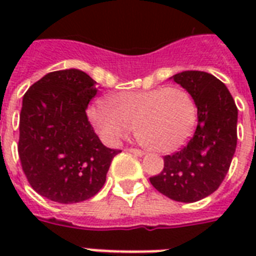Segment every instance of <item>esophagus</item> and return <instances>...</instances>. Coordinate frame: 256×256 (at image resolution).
Wrapping results in <instances>:
<instances>
[{"mask_svg": "<svg viewBox=\"0 0 256 256\" xmlns=\"http://www.w3.org/2000/svg\"><path fill=\"white\" fill-rule=\"evenodd\" d=\"M126 150H128V152H132V154H136V156H144V152H142V150H140V148H126Z\"/></svg>", "mask_w": 256, "mask_h": 256, "instance_id": "34e87169", "label": "esophagus"}]
</instances>
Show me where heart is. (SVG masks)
<instances>
[{"mask_svg": "<svg viewBox=\"0 0 256 256\" xmlns=\"http://www.w3.org/2000/svg\"><path fill=\"white\" fill-rule=\"evenodd\" d=\"M88 118L104 140L116 142L136 124V134L152 150L174 152L194 132L198 108L182 88H160L124 92L110 100V108L92 106Z\"/></svg>", "mask_w": 256, "mask_h": 256, "instance_id": "obj_1", "label": "heart"}]
</instances>
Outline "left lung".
Instances as JSON below:
<instances>
[{
	"instance_id": "8db88e82",
	"label": "left lung",
	"mask_w": 256,
	"mask_h": 256,
	"mask_svg": "<svg viewBox=\"0 0 256 256\" xmlns=\"http://www.w3.org/2000/svg\"><path fill=\"white\" fill-rule=\"evenodd\" d=\"M172 80L194 98L198 122L186 146L164 156V170L150 183L172 200L192 203L218 190L230 168L238 108L226 85L206 72L186 70Z\"/></svg>"
}]
</instances>
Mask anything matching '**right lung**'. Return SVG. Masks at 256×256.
I'll return each instance as SVG.
<instances>
[{
    "instance_id": "right-lung-1",
    "label": "right lung",
    "mask_w": 256,
    "mask_h": 256,
    "mask_svg": "<svg viewBox=\"0 0 256 256\" xmlns=\"http://www.w3.org/2000/svg\"><path fill=\"white\" fill-rule=\"evenodd\" d=\"M96 82L77 69L58 70L30 86L22 100L18 156L30 186L58 203L88 200L106 182L120 150L106 148L86 108Z\"/></svg>"
}]
</instances>
